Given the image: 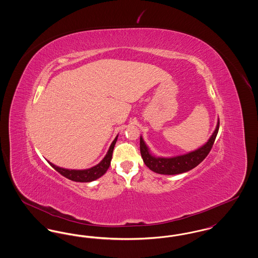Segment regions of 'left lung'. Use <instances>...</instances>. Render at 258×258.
I'll list each match as a JSON object with an SVG mask.
<instances>
[{"mask_svg": "<svg viewBox=\"0 0 258 258\" xmlns=\"http://www.w3.org/2000/svg\"><path fill=\"white\" fill-rule=\"evenodd\" d=\"M220 127V120L216 126L215 132L210 137L208 142L204 144L202 147L192 151L190 153L184 154L182 156H177L173 158H158L153 156L147 145L145 144L142 137H140V153L143 159L144 163L152 171L163 174V175H175L181 174L184 172L189 171L192 168L197 167V165L202 162L203 160L208 156L211 149L214 145L215 139L219 133Z\"/></svg>", "mask_w": 258, "mask_h": 258, "instance_id": "1", "label": "left lung"}]
</instances>
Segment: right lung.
<instances>
[{
  "mask_svg": "<svg viewBox=\"0 0 258 258\" xmlns=\"http://www.w3.org/2000/svg\"><path fill=\"white\" fill-rule=\"evenodd\" d=\"M117 138H118V135L113 140V142H112V144L109 147V150H108L106 156L103 158V160L92 168L84 169V170H74V169L73 170V169H66V168H61L59 166H56L55 164L51 163L50 161H48V163L56 171L59 172L63 177H66V178H68L72 181H74V182L88 183V182L95 181V180L98 179L99 177H101L109 168L111 159H112V154H113V150H114V146L116 144Z\"/></svg>",
  "mask_w": 258,
  "mask_h": 258,
  "instance_id": "obj_1",
  "label": "right lung"
}]
</instances>
